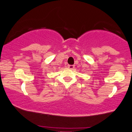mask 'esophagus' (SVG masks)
Listing matches in <instances>:
<instances>
[{"label":"esophagus","mask_w":132,"mask_h":132,"mask_svg":"<svg viewBox=\"0 0 132 132\" xmlns=\"http://www.w3.org/2000/svg\"><path fill=\"white\" fill-rule=\"evenodd\" d=\"M68 68H69L70 69H73L75 66L73 65H68Z\"/></svg>","instance_id":"esophagus-1"}]
</instances>
